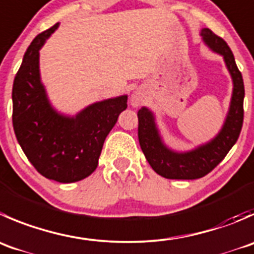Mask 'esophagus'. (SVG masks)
Instances as JSON below:
<instances>
[{
    "label": "esophagus",
    "instance_id": "1",
    "mask_svg": "<svg viewBox=\"0 0 254 254\" xmlns=\"http://www.w3.org/2000/svg\"><path fill=\"white\" fill-rule=\"evenodd\" d=\"M144 99H145L144 93H142L141 90H139V89L135 90V92L131 94V105H132V107H135V108L140 107V105L144 103Z\"/></svg>",
    "mask_w": 254,
    "mask_h": 254
}]
</instances>
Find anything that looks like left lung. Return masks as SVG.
Masks as SVG:
<instances>
[{"label":"left lung","instance_id":"8db88e82","mask_svg":"<svg viewBox=\"0 0 254 254\" xmlns=\"http://www.w3.org/2000/svg\"><path fill=\"white\" fill-rule=\"evenodd\" d=\"M200 34L206 46L223 57L226 67L232 78L233 90L230 109L220 132L211 141L185 152L174 151L165 145L151 110L142 107L137 112V136L140 146L152 170L165 179L195 180L207 175L232 149L243 125L245 85L232 51L227 43L221 37L216 36L211 29L202 28Z\"/></svg>","mask_w":254,"mask_h":254}]
</instances>
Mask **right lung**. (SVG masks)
Wrapping results in <instances>:
<instances>
[{
  "instance_id": "add662e5",
  "label": "right lung",
  "mask_w": 254,
  "mask_h": 254,
  "mask_svg": "<svg viewBox=\"0 0 254 254\" xmlns=\"http://www.w3.org/2000/svg\"><path fill=\"white\" fill-rule=\"evenodd\" d=\"M58 24L39 33L24 53L12 88V123L18 144L37 171L69 184L97 169L105 137L127 109V95L88 105L74 117L52 107L41 82L39 49Z\"/></svg>"
}]
</instances>
